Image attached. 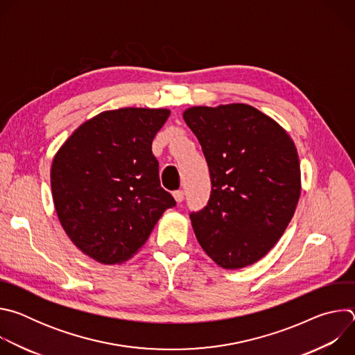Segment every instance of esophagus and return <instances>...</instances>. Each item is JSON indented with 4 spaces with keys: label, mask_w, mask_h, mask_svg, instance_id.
<instances>
[{
    "label": "esophagus",
    "mask_w": 355,
    "mask_h": 355,
    "mask_svg": "<svg viewBox=\"0 0 355 355\" xmlns=\"http://www.w3.org/2000/svg\"><path fill=\"white\" fill-rule=\"evenodd\" d=\"M173 196H174V199L177 200V204H181V202L184 200V192H182V191H175V192L173 193Z\"/></svg>",
    "instance_id": "obj_1"
}]
</instances>
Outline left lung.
Segmentation results:
<instances>
[{"mask_svg":"<svg viewBox=\"0 0 355 355\" xmlns=\"http://www.w3.org/2000/svg\"><path fill=\"white\" fill-rule=\"evenodd\" d=\"M182 118L202 146L212 184L208 205L189 215L200 247L226 270L257 263L284 234L300 196L293 140L247 104L192 107Z\"/></svg>","mask_w":355,"mask_h":355,"instance_id":"left-lung-1","label":"left lung"}]
</instances>
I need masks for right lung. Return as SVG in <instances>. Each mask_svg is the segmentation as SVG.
<instances>
[{"label": "right lung", "mask_w": 355, "mask_h": 355, "mask_svg": "<svg viewBox=\"0 0 355 355\" xmlns=\"http://www.w3.org/2000/svg\"><path fill=\"white\" fill-rule=\"evenodd\" d=\"M166 108H121L80 125L56 153L50 185L70 240L101 264H121L146 243L174 198L162 188L151 141Z\"/></svg>", "instance_id": "obj_1"}]
</instances>
